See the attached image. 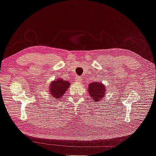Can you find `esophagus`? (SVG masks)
<instances>
[{
    "mask_svg": "<svg viewBox=\"0 0 156 156\" xmlns=\"http://www.w3.org/2000/svg\"><path fill=\"white\" fill-rule=\"evenodd\" d=\"M75 81H76L77 83H81V77L79 76H77L75 79Z\"/></svg>",
    "mask_w": 156,
    "mask_h": 156,
    "instance_id": "1",
    "label": "esophagus"
}]
</instances>
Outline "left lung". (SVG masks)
I'll return each instance as SVG.
<instances>
[{
  "mask_svg": "<svg viewBox=\"0 0 156 156\" xmlns=\"http://www.w3.org/2000/svg\"><path fill=\"white\" fill-rule=\"evenodd\" d=\"M88 91L94 101H98L104 98L106 89L105 86L100 82H94L88 84Z\"/></svg>",
  "mask_w": 156,
  "mask_h": 156,
  "instance_id": "1",
  "label": "left lung"
}]
</instances>
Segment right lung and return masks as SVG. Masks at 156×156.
Instances as JSON below:
<instances>
[{
    "label": "right lung",
    "instance_id": "add662e5",
    "mask_svg": "<svg viewBox=\"0 0 156 156\" xmlns=\"http://www.w3.org/2000/svg\"><path fill=\"white\" fill-rule=\"evenodd\" d=\"M69 86L70 83L62 79L58 78L56 80H55L50 84L49 91L51 96L56 99V100H58V99L59 100L60 98L64 96V94Z\"/></svg>",
    "mask_w": 156,
    "mask_h": 156
}]
</instances>
